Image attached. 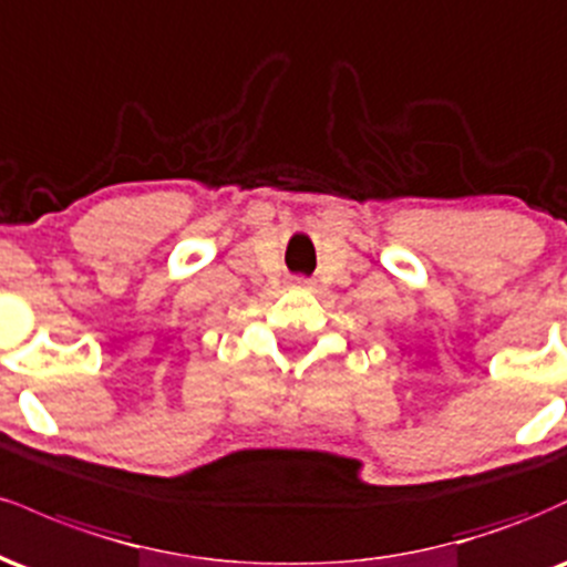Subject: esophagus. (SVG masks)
<instances>
[{
    "label": "esophagus",
    "mask_w": 567,
    "mask_h": 567,
    "mask_svg": "<svg viewBox=\"0 0 567 567\" xmlns=\"http://www.w3.org/2000/svg\"><path fill=\"white\" fill-rule=\"evenodd\" d=\"M290 288H296V290H311V282H309V279H292Z\"/></svg>",
    "instance_id": "34e87169"
}]
</instances>
